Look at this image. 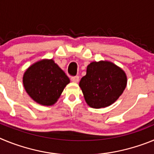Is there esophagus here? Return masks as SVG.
<instances>
[{"mask_svg":"<svg viewBox=\"0 0 154 154\" xmlns=\"http://www.w3.org/2000/svg\"><path fill=\"white\" fill-rule=\"evenodd\" d=\"M79 80V77L78 75L72 76L71 77V81H72L73 82H78Z\"/></svg>","mask_w":154,"mask_h":154,"instance_id":"esophagus-1","label":"esophagus"}]
</instances>
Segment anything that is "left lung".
<instances>
[{
  "label": "left lung",
  "mask_w": 154,
  "mask_h": 154,
  "mask_svg": "<svg viewBox=\"0 0 154 154\" xmlns=\"http://www.w3.org/2000/svg\"><path fill=\"white\" fill-rule=\"evenodd\" d=\"M126 82L124 72L113 63L93 62L87 66L79 86L87 104L99 109L112 104L123 92Z\"/></svg>",
  "instance_id": "8db88e82"
}]
</instances>
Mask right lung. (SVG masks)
I'll list each match as a JSON object with an SVG mask.
<instances>
[{"mask_svg":"<svg viewBox=\"0 0 154 154\" xmlns=\"http://www.w3.org/2000/svg\"><path fill=\"white\" fill-rule=\"evenodd\" d=\"M69 82V77L52 59L35 63L27 69L23 77L28 95L44 106L54 104Z\"/></svg>","mask_w":154,"mask_h":154,"instance_id":"right-lung-1","label":"right lung"}]
</instances>
